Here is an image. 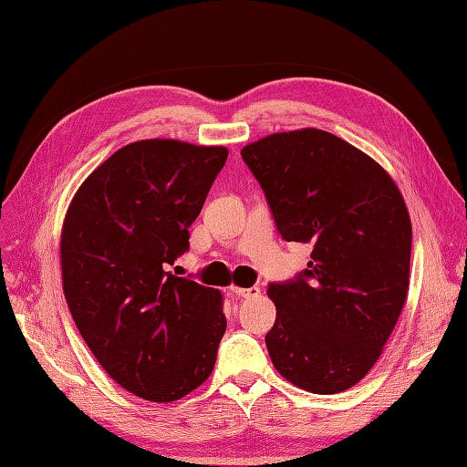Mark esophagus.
Returning <instances> with one entry per match:
<instances>
[{
	"label": "esophagus",
	"mask_w": 467,
	"mask_h": 467,
	"mask_svg": "<svg viewBox=\"0 0 467 467\" xmlns=\"http://www.w3.org/2000/svg\"><path fill=\"white\" fill-rule=\"evenodd\" d=\"M231 293L239 299H251V296H259L261 289L259 286H249V289H243V286H231Z\"/></svg>",
	"instance_id": "34e87169"
}]
</instances>
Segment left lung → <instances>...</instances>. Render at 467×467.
Returning a JSON list of instances; mask_svg holds the SVG:
<instances>
[{
    "mask_svg": "<svg viewBox=\"0 0 467 467\" xmlns=\"http://www.w3.org/2000/svg\"><path fill=\"white\" fill-rule=\"evenodd\" d=\"M276 231L313 246L306 269L271 283L265 343L275 369L311 393H339L379 359L408 299L411 221L393 178L359 148L303 128L241 150Z\"/></svg>",
    "mask_w": 467,
    "mask_h": 467,
    "instance_id": "1",
    "label": "left lung"
}]
</instances>
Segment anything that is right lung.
Returning <instances> with one entry per match:
<instances>
[{"label": "right lung", "mask_w": 467, "mask_h": 467, "mask_svg": "<svg viewBox=\"0 0 467 467\" xmlns=\"http://www.w3.org/2000/svg\"><path fill=\"white\" fill-rule=\"evenodd\" d=\"M226 156L171 138L132 142L86 178L64 218L69 313L102 369L146 401L181 400L214 369L223 295L168 266L188 251Z\"/></svg>", "instance_id": "right-lung-1"}]
</instances>
